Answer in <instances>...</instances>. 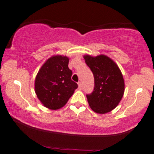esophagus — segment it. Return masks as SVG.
<instances>
[{
  "label": "esophagus",
  "instance_id": "1",
  "mask_svg": "<svg viewBox=\"0 0 154 154\" xmlns=\"http://www.w3.org/2000/svg\"><path fill=\"white\" fill-rule=\"evenodd\" d=\"M78 85H79V90H81V89H82V85H81V82H78Z\"/></svg>",
  "mask_w": 154,
  "mask_h": 154
}]
</instances>
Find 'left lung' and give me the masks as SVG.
<instances>
[{"mask_svg":"<svg viewBox=\"0 0 154 154\" xmlns=\"http://www.w3.org/2000/svg\"><path fill=\"white\" fill-rule=\"evenodd\" d=\"M85 63L94 78V88L87 99L90 108L99 114L115 109L123 97L124 80L117 64L104 55L92 57L84 55Z\"/></svg>","mask_w":154,"mask_h":154,"instance_id":"1","label":"left lung"}]
</instances>
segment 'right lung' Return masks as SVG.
I'll use <instances>...</instances> for the list:
<instances>
[{"mask_svg":"<svg viewBox=\"0 0 154 154\" xmlns=\"http://www.w3.org/2000/svg\"><path fill=\"white\" fill-rule=\"evenodd\" d=\"M68 64L66 56L53 55L42 65L35 78L37 98L51 110L62 108L78 88L72 80V72Z\"/></svg>","mask_w":154,"mask_h":154,"instance_id":"right-lung-1","label":"right lung"}]
</instances>
